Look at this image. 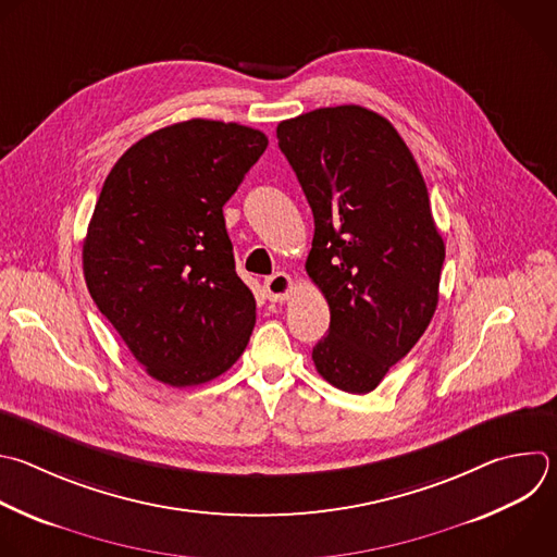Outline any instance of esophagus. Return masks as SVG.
I'll return each mask as SVG.
<instances>
[{
	"mask_svg": "<svg viewBox=\"0 0 557 557\" xmlns=\"http://www.w3.org/2000/svg\"><path fill=\"white\" fill-rule=\"evenodd\" d=\"M293 290V280L286 273H275L264 280V293L269 301H284Z\"/></svg>",
	"mask_w": 557,
	"mask_h": 557,
	"instance_id": "1",
	"label": "esophagus"
}]
</instances>
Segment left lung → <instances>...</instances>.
Returning a JSON list of instances; mask_svg holds the SVG:
<instances>
[{"label": "left lung", "mask_w": 557, "mask_h": 557, "mask_svg": "<svg viewBox=\"0 0 557 557\" xmlns=\"http://www.w3.org/2000/svg\"><path fill=\"white\" fill-rule=\"evenodd\" d=\"M314 216L310 280L330 306L317 372L374 392L429 327L446 256L422 172L394 124L364 107L314 109L277 124Z\"/></svg>", "instance_id": "8db88e82"}]
</instances>
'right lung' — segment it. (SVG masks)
Masks as SVG:
<instances>
[{"label": "right lung", "mask_w": 557, "mask_h": 557, "mask_svg": "<svg viewBox=\"0 0 557 557\" xmlns=\"http://www.w3.org/2000/svg\"><path fill=\"white\" fill-rule=\"evenodd\" d=\"M267 146L258 128L197 117L141 137L104 178L85 282L163 385L210 383L249 343L256 299L236 273L223 206Z\"/></svg>", "instance_id": "1"}]
</instances>
